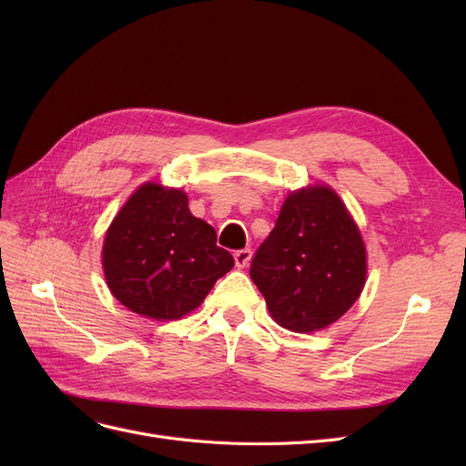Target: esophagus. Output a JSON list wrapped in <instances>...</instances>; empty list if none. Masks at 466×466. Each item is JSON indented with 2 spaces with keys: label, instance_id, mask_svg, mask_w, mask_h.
<instances>
[{
  "label": "esophagus",
  "instance_id": "esophagus-1",
  "mask_svg": "<svg viewBox=\"0 0 466 466\" xmlns=\"http://www.w3.org/2000/svg\"><path fill=\"white\" fill-rule=\"evenodd\" d=\"M233 258H235V266H237V268H245V266L250 262V258H252V250H250V248L235 250Z\"/></svg>",
  "mask_w": 466,
  "mask_h": 466
}]
</instances>
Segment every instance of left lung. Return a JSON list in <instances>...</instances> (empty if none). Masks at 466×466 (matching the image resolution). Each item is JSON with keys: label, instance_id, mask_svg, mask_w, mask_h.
Here are the masks:
<instances>
[{"label": "left lung", "instance_id": "obj_1", "mask_svg": "<svg viewBox=\"0 0 466 466\" xmlns=\"http://www.w3.org/2000/svg\"><path fill=\"white\" fill-rule=\"evenodd\" d=\"M368 258L356 221L329 187L291 192L255 252L250 278L272 319L293 332L327 329L356 303Z\"/></svg>", "mask_w": 466, "mask_h": 466}]
</instances>
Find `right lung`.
I'll list each match as a JSON object with an SVG mask.
<instances>
[{
	"label": "right lung",
	"mask_w": 466,
	"mask_h": 466,
	"mask_svg": "<svg viewBox=\"0 0 466 466\" xmlns=\"http://www.w3.org/2000/svg\"><path fill=\"white\" fill-rule=\"evenodd\" d=\"M216 241V229L190 214L185 192L146 182L106 231L103 268L108 289L142 317H185L235 264Z\"/></svg>",
	"instance_id": "1"
}]
</instances>
